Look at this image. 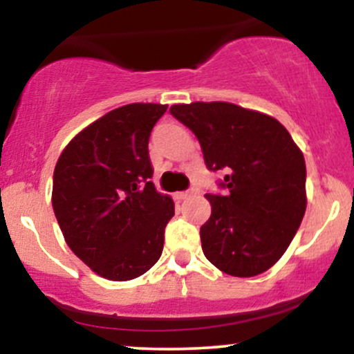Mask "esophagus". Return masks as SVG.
<instances>
[{"label":"esophagus","mask_w":354,"mask_h":354,"mask_svg":"<svg viewBox=\"0 0 354 354\" xmlns=\"http://www.w3.org/2000/svg\"><path fill=\"white\" fill-rule=\"evenodd\" d=\"M191 194H193L191 191H180V193H176L174 196H176V200L181 201V200H186V198H189Z\"/></svg>","instance_id":"esophagus-1"}]
</instances>
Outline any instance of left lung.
<instances>
[{"label": "left lung", "instance_id": "1", "mask_svg": "<svg viewBox=\"0 0 354 354\" xmlns=\"http://www.w3.org/2000/svg\"><path fill=\"white\" fill-rule=\"evenodd\" d=\"M201 145L208 169H225L228 196L206 194L203 253L223 273L251 278L276 265L306 211V165L278 120L226 101L173 104Z\"/></svg>", "mask_w": 354, "mask_h": 354}]
</instances>
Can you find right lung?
<instances>
[{
  "label": "right lung",
  "instance_id": "right-lung-1",
  "mask_svg": "<svg viewBox=\"0 0 354 354\" xmlns=\"http://www.w3.org/2000/svg\"><path fill=\"white\" fill-rule=\"evenodd\" d=\"M168 104L131 103L81 129L53 174L51 203L64 241L109 281L145 274L163 253L171 196L158 193L148 141Z\"/></svg>",
  "mask_w": 354,
  "mask_h": 354
}]
</instances>
